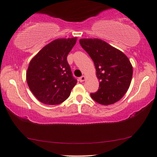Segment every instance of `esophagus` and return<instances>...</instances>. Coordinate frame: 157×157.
I'll list each match as a JSON object with an SVG mask.
<instances>
[{"label":"esophagus","mask_w":157,"mask_h":157,"mask_svg":"<svg viewBox=\"0 0 157 157\" xmlns=\"http://www.w3.org/2000/svg\"><path fill=\"white\" fill-rule=\"evenodd\" d=\"M85 79H86V77L84 76H82L80 77V78H79L78 80H79V81H80V82H83V81H85Z\"/></svg>","instance_id":"1"}]
</instances>
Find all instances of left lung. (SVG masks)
Returning a JSON list of instances; mask_svg holds the SVG:
<instances>
[{
	"instance_id": "8db88e82",
	"label": "left lung",
	"mask_w": 157,
	"mask_h": 157,
	"mask_svg": "<svg viewBox=\"0 0 157 157\" xmlns=\"http://www.w3.org/2000/svg\"><path fill=\"white\" fill-rule=\"evenodd\" d=\"M95 64L100 86L97 92L90 93L93 100L109 105L123 98L131 84L132 67L121 51L98 38L79 40Z\"/></svg>"
}]
</instances>
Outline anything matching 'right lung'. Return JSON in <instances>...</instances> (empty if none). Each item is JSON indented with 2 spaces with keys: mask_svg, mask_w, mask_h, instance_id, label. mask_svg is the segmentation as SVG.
Here are the masks:
<instances>
[{
  "mask_svg": "<svg viewBox=\"0 0 157 157\" xmlns=\"http://www.w3.org/2000/svg\"><path fill=\"white\" fill-rule=\"evenodd\" d=\"M76 42V38L56 39L43 48L31 59L26 81L40 102L59 105L69 97L77 80L72 75L67 57Z\"/></svg>",
  "mask_w": 157,
  "mask_h": 157,
  "instance_id": "1",
  "label": "right lung"
}]
</instances>
